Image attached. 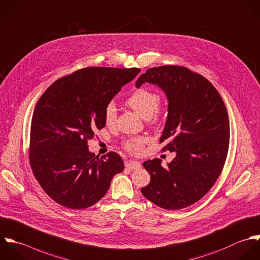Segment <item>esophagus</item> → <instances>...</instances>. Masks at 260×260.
I'll return each mask as SVG.
<instances>
[{"instance_id": "1", "label": "esophagus", "mask_w": 260, "mask_h": 260, "mask_svg": "<svg viewBox=\"0 0 260 260\" xmlns=\"http://www.w3.org/2000/svg\"><path fill=\"white\" fill-rule=\"evenodd\" d=\"M125 167L128 168L129 170H138L141 167V164L137 160H129L125 162Z\"/></svg>"}]
</instances>
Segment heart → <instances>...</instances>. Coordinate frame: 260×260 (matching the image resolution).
Here are the masks:
<instances>
[{
	"mask_svg": "<svg viewBox=\"0 0 260 260\" xmlns=\"http://www.w3.org/2000/svg\"><path fill=\"white\" fill-rule=\"evenodd\" d=\"M126 105L134 110L138 115H140L143 119L148 120H156L159 115L158 105V95L147 88H138L136 89L127 100ZM117 117L116 105L111 102L109 103L104 112V120L108 126H112ZM146 139L143 137L131 138L127 141L125 147L131 153H139L142 150V147Z\"/></svg>",
	"mask_w": 260,
	"mask_h": 260,
	"instance_id": "obj_1",
	"label": "heart"
}]
</instances>
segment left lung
I'll return each mask as SVG.
<instances>
[{"instance_id": "8db88e82", "label": "left lung", "mask_w": 260, "mask_h": 260, "mask_svg": "<svg viewBox=\"0 0 260 260\" xmlns=\"http://www.w3.org/2000/svg\"><path fill=\"white\" fill-rule=\"evenodd\" d=\"M144 83L166 93L168 118L159 141L175 157L166 169L159 158L143 162L150 182L141 192L160 208H186L210 190L223 170L230 138L225 104L207 79L183 67L149 69L135 87Z\"/></svg>"}]
</instances>
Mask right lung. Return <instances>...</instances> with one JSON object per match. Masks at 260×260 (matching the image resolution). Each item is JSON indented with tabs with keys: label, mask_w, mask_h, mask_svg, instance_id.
Listing matches in <instances>:
<instances>
[{
	"label": "right lung",
	"mask_w": 260,
	"mask_h": 260,
	"mask_svg": "<svg viewBox=\"0 0 260 260\" xmlns=\"http://www.w3.org/2000/svg\"><path fill=\"white\" fill-rule=\"evenodd\" d=\"M139 72L83 69L57 80L40 96L31 121L29 159L39 184L57 204L74 210L90 207L123 172L119 154L95 156L87 140L105 127L106 106Z\"/></svg>",
	"instance_id": "1"
}]
</instances>
